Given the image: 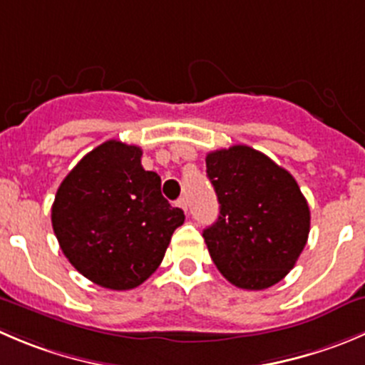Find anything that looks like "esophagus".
<instances>
[{"label":"esophagus","instance_id":"obj_1","mask_svg":"<svg viewBox=\"0 0 365 365\" xmlns=\"http://www.w3.org/2000/svg\"><path fill=\"white\" fill-rule=\"evenodd\" d=\"M176 205H178V207L182 208L183 212H187V200H185V197H178V201H176Z\"/></svg>","mask_w":365,"mask_h":365}]
</instances>
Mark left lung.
Returning <instances> with one entry per match:
<instances>
[{"mask_svg": "<svg viewBox=\"0 0 365 365\" xmlns=\"http://www.w3.org/2000/svg\"><path fill=\"white\" fill-rule=\"evenodd\" d=\"M219 217L203 230L208 253L239 289L262 291L294 267L310 232L305 196L289 171L250 146L207 155Z\"/></svg>", "mask_w": 365, "mask_h": 365, "instance_id": "obj_1", "label": "left lung"}]
</instances>
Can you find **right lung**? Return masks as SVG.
<instances>
[{
  "instance_id": "obj_1",
  "label": "right lung",
  "mask_w": 365,
  "mask_h": 365,
  "mask_svg": "<svg viewBox=\"0 0 365 365\" xmlns=\"http://www.w3.org/2000/svg\"><path fill=\"white\" fill-rule=\"evenodd\" d=\"M143 150L107 140L63 178L51 207L60 250L78 272L112 291L139 287L157 271L183 225L182 208L160 192V176L140 164Z\"/></svg>"
}]
</instances>
